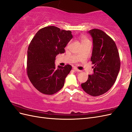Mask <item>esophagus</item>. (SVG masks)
<instances>
[{"label": "esophagus", "mask_w": 132, "mask_h": 132, "mask_svg": "<svg viewBox=\"0 0 132 132\" xmlns=\"http://www.w3.org/2000/svg\"><path fill=\"white\" fill-rule=\"evenodd\" d=\"M73 69H74L75 71H77V72H81V70H79L77 67H74V68H73Z\"/></svg>", "instance_id": "esophagus-1"}]
</instances>
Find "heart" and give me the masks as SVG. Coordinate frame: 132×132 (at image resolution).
Returning <instances> with one entry per match:
<instances>
[{
  "instance_id": "obj_1",
  "label": "heart",
  "mask_w": 132,
  "mask_h": 132,
  "mask_svg": "<svg viewBox=\"0 0 132 132\" xmlns=\"http://www.w3.org/2000/svg\"><path fill=\"white\" fill-rule=\"evenodd\" d=\"M81 43L82 44V43H86L87 42H89V40L88 39V38L86 37L85 36H82L81 37Z\"/></svg>"
}]
</instances>
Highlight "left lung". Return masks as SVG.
I'll return each instance as SVG.
<instances>
[{"label": "left lung", "instance_id": "obj_1", "mask_svg": "<svg viewBox=\"0 0 132 132\" xmlns=\"http://www.w3.org/2000/svg\"><path fill=\"white\" fill-rule=\"evenodd\" d=\"M88 32L93 39L91 61L94 73L89 75L87 80L81 84L85 92L93 96L106 93L113 85L120 69V58L114 41L99 29Z\"/></svg>", "mask_w": 132, "mask_h": 132}]
</instances>
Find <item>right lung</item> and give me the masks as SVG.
I'll use <instances>...</instances> for the list:
<instances>
[{
  "label": "right lung",
  "mask_w": 132,
  "mask_h": 132,
  "mask_svg": "<svg viewBox=\"0 0 132 132\" xmlns=\"http://www.w3.org/2000/svg\"><path fill=\"white\" fill-rule=\"evenodd\" d=\"M73 38L70 31L50 26L36 34L27 50V74L31 82L40 93L53 95L64 85L71 70L69 64L55 67V57L65 52L64 48Z\"/></svg>",
  "instance_id": "obj_1"
}]
</instances>
